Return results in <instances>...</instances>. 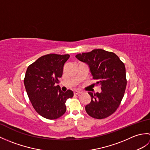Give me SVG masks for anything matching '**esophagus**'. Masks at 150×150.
I'll list each match as a JSON object with an SVG mask.
<instances>
[{"label": "esophagus", "instance_id": "1", "mask_svg": "<svg viewBox=\"0 0 150 150\" xmlns=\"http://www.w3.org/2000/svg\"><path fill=\"white\" fill-rule=\"evenodd\" d=\"M81 93H82L81 91H77V90H75L74 91H73V93H74L75 95H79V94H81Z\"/></svg>", "mask_w": 150, "mask_h": 150}]
</instances>
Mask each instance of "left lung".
Instances as JSON below:
<instances>
[{
  "mask_svg": "<svg viewBox=\"0 0 150 150\" xmlns=\"http://www.w3.org/2000/svg\"><path fill=\"white\" fill-rule=\"evenodd\" d=\"M75 57L88 64L93 79L100 85L101 92L93 93L90 104L85 106L86 113L97 119L113 114L119 106L126 87V68L116 54L102 49L79 53Z\"/></svg>",
  "mask_w": 150,
  "mask_h": 150,
  "instance_id": "8db88e82",
  "label": "left lung"
}]
</instances>
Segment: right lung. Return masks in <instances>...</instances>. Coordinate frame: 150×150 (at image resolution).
<instances>
[{
	"instance_id": "1",
	"label": "right lung",
	"mask_w": 150,
	"mask_h": 150,
	"mask_svg": "<svg viewBox=\"0 0 150 150\" xmlns=\"http://www.w3.org/2000/svg\"><path fill=\"white\" fill-rule=\"evenodd\" d=\"M68 54H47L40 57L28 67L24 83L34 109L40 115L47 119H56L66 111V101L73 96L68 90L63 92L58 83L62 75Z\"/></svg>"
}]
</instances>
